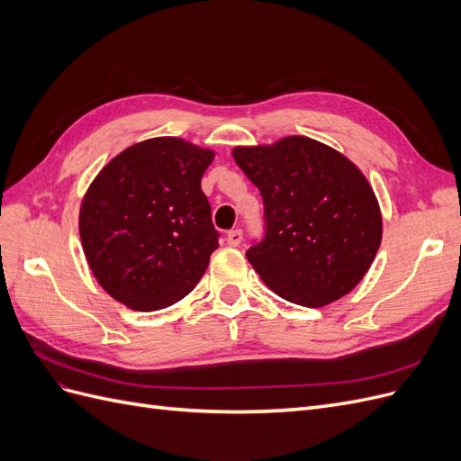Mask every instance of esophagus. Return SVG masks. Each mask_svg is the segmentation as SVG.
I'll use <instances>...</instances> for the list:
<instances>
[{
  "label": "esophagus",
  "mask_w": 461,
  "mask_h": 461,
  "mask_svg": "<svg viewBox=\"0 0 461 461\" xmlns=\"http://www.w3.org/2000/svg\"><path fill=\"white\" fill-rule=\"evenodd\" d=\"M227 242L229 246H239L242 242V230L240 229H234L227 234Z\"/></svg>",
  "instance_id": "esophagus-1"
}]
</instances>
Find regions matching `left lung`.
<instances>
[{
	"label": "left lung",
	"mask_w": 461,
	"mask_h": 461,
	"mask_svg": "<svg viewBox=\"0 0 461 461\" xmlns=\"http://www.w3.org/2000/svg\"><path fill=\"white\" fill-rule=\"evenodd\" d=\"M232 158L263 196L267 230L246 252L261 281L305 308L354 290L383 239L379 202L357 165L308 136L236 146Z\"/></svg>",
	"instance_id": "obj_1"
}]
</instances>
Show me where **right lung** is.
Returning a JSON list of instances; mask_svg holds the SVG:
<instances>
[{
	"mask_svg": "<svg viewBox=\"0 0 461 461\" xmlns=\"http://www.w3.org/2000/svg\"><path fill=\"white\" fill-rule=\"evenodd\" d=\"M215 151L158 136L122 149L80 203L86 261L107 294L136 312L183 300L219 248L202 176Z\"/></svg>",
	"mask_w": 461,
	"mask_h": 461,
	"instance_id": "obj_1",
	"label": "right lung"
}]
</instances>
